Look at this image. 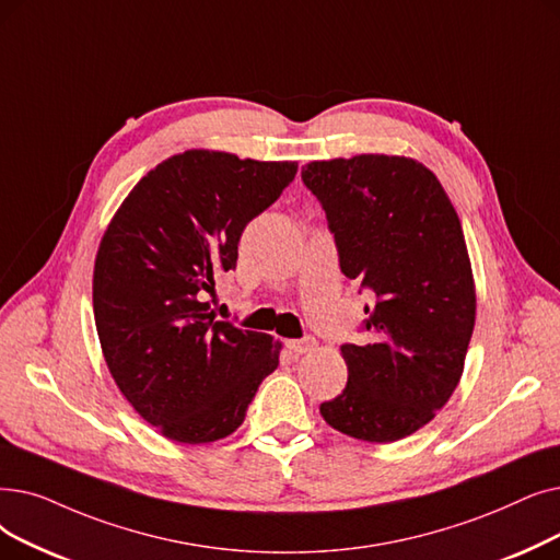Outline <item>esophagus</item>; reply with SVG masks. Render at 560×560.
Here are the masks:
<instances>
[{
  "mask_svg": "<svg viewBox=\"0 0 560 560\" xmlns=\"http://www.w3.org/2000/svg\"><path fill=\"white\" fill-rule=\"evenodd\" d=\"M285 348L290 352H295V354H304V352H311L315 348V338L313 336H304V338H298V340H288Z\"/></svg>",
  "mask_w": 560,
  "mask_h": 560,
  "instance_id": "1",
  "label": "esophagus"
}]
</instances>
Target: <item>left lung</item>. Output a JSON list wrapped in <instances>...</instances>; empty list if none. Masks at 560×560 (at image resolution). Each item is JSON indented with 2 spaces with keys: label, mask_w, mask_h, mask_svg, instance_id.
Segmentation results:
<instances>
[{
  "label": "left lung",
  "mask_w": 560,
  "mask_h": 560,
  "mask_svg": "<svg viewBox=\"0 0 560 560\" xmlns=\"http://www.w3.org/2000/svg\"><path fill=\"white\" fill-rule=\"evenodd\" d=\"M302 183L327 214L340 272L371 295L366 336L340 346L348 384L320 415L361 442L402 440L434 419L465 369L476 290L457 212L409 158L311 162Z\"/></svg>",
  "instance_id": "1"
}]
</instances>
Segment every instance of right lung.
<instances>
[{
	"label": "right lung",
	"instance_id": "right-lung-1",
	"mask_svg": "<svg viewBox=\"0 0 560 560\" xmlns=\"http://www.w3.org/2000/svg\"><path fill=\"white\" fill-rule=\"evenodd\" d=\"M298 162L187 151L145 174L103 235L93 315L120 394L180 444L235 432L281 343L217 320L203 302L235 270L245 226L295 180Z\"/></svg>",
	"mask_w": 560,
	"mask_h": 560
}]
</instances>
